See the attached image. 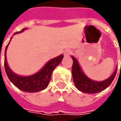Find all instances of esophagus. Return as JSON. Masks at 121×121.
Masks as SVG:
<instances>
[{
	"mask_svg": "<svg viewBox=\"0 0 121 121\" xmlns=\"http://www.w3.org/2000/svg\"><path fill=\"white\" fill-rule=\"evenodd\" d=\"M72 54V51L71 50H65V56H69V55H71Z\"/></svg>",
	"mask_w": 121,
	"mask_h": 121,
	"instance_id": "1",
	"label": "esophagus"
}]
</instances>
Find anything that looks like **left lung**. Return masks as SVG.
Segmentation results:
<instances>
[{"label": "left lung", "mask_w": 121, "mask_h": 121, "mask_svg": "<svg viewBox=\"0 0 121 121\" xmlns=\"http://www.w3.org/2000/svg\"><path fill=\"white\" fill-rule=\"evenodd\" d=\"M72 75L75 85L79 90L88 94H95L103 91L111 84L116 76L117 68L110 77L102 81H94L90 79L82 72L76 58L72 56Z\"/></svg>", "instance_id": "1"}]
</instances>
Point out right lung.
Returning a JSON list of instances; mask_svg holds the SVG:
<instances>
[{"mask_svg":"<svg viewBox=\"0 0 121 121\" xmlns=\"http://www.w3.org/2000/svg\"><path fill=\"white\" fill-rule=\"evenodd\" d=\"M25 30L26 28H23L22 30L20 31H17L15 34L21 33ZM9 44H7V47L5 48L4 65L6 73L9 79H10V81H11L17 88H19V90L23 91L33 93V92H37V91L46 89L48 86L49 82L51 79V75L52 73L53 70L56 66H58L63 60V54L50 60L40 71L37 73L35 75H33L29 77H21V76L17 75L16 74L12 72L11 70L9 69L7 65V60H6V50H7Z\"/></svg>","mask_w":121,"mask_h":121,"instance_id":"obj_1","label":"right lung"}]
</instances>
